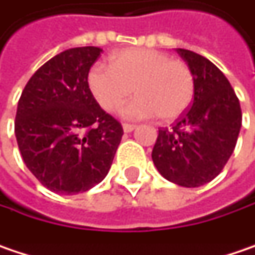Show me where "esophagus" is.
<instances>
[{
  "mask_svg": "<svg viewBox=\"0 0 255 255\" xmlns=\"http://www.w3.org/2000/svg\"><path fill=\"white\" fill-rule=\"evenodd\" d=\"M135 128H136V125H132V123H123V130H125L126 133L132 132Z\"/></svg>",
  "mask_w": 255,
  "mask_h": 255,
  "instance_id": "1",
  "label": "esophagus"
}]
</instances>
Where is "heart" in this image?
Instances as JSON below:
<instances>
[{"label": "heart", "mask_w": 255, "mask_h": 255, "mask_svg": "<svg viewBox=\"0 0 255 255\" xmlns=\"http://www.w3.org/2000/svg\"><path fill=\"white\" fill-rule=\"evenodd\" d=\"M87 82L91 94L107 112L123 109L129 119L158 118L173 122L183 116L194 97V78L189 65L155 49L130 47L110 56V66L94 65Z\"/></svg>", "instance_id": "heart-1"}]
</instances>
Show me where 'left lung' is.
<instances>
[{
    "label": "left lung",
    "instance_id": "left-lung-1",
    "mask_svg": "<svg viewBox=\"0 0 255 255\" xmlns=\"http://www.w3.org/2000/svg\"><path fill=\"white\" fill-rule=\"evenodd\" d=\"M177 53L194 78V99L173 128H159L152 161L159 174L174 184L199 187L225 167L240 135V100L222 71L205 56L186 49Z\"/></svg>",
    "mask_w": 255,
    "mask_h": 255
}]
</instances>
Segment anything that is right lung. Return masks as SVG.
I'll return each mask as SVG.
<instances>
[{"mask_svg":"<svg viewBox=\"0 0 255 255\" xmlns=\"http://www.w3.org/2000/svg\"><path fill=\"white\" fill-rule=\"evenodd\" d=\"M96 46L72 47L42 65L26 84L14 132L24 164L46 189L77 194L107 175L123 129L87 82L100 56Z\"/></svg>","mask_w":255,"mask_h":255,"instance_id":"add662e5","label":"right lung"}]
</instances>
